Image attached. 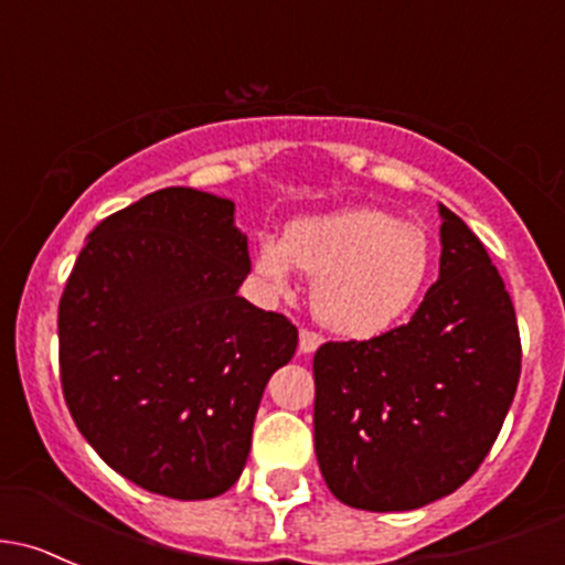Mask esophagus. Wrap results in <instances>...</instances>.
Returning a JSON list of instances; mask_svg holds the SVG:
<instances>
[{
	"label": "esophagus",
	"instance_id": "obj_1",
	"mask_svg": "<svg viewBox=\"0 0 565 565\" xmlns=\"http://www.w3.org/2000/svg\"><path fill=\"white\" fill-rule=\"evenodd\" d=\"M319 347H322V335H319V332L300 330V352L302 354H313Z\"/></svg>",
	"mask_w": 565,
	"mask_h": 565
}]
</instances>
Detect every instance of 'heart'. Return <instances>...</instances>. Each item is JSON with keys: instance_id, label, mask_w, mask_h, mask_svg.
Returning <instances> with one entry per match:
<instances>
[{"instance_id": "1", "label": "heart", "mask_w": 565, "mask_h": 565, "mask_svg": "<svg viewBox=\"0 0 565 565\" xmlns=\"http://www.w3.org/2000/svg\"><path fill=\"white\" fill-rule=\"evenodd\" d=\"M298 270L313 278V311L343 338H376L417 306L433 273V243L419 224L376 207L300 216L281 241L254 246V276L270 298L298 289Z\"/></svg>"}]
</instances>
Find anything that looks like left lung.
<instances>
[{"label":"left lung","mask_w":565,"mask_h":565,"mask_svg":"<svg viewBox=\"0 0 565 565\" xmlns=\"http://www.w3.org/2000/svg\"><path fill=\"white\" fill-rule=\"evenodd\" d=\"M441 259L412 322L313 358V444L330 492L365 512H412L466 484L520 382L503 278L457 213L438 205Z\"/></svg>","instance_id":"1"}]
</instances>
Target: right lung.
<instances>
[{"label":"right lung","mask_w":565,"mask_h":565,"mask_svg":"<svg viewBox=\"0 0 565 565\" xmlns=\"http://www.w3.org/2000/svg\"><path fill=\"white\" fill-rule=\"evenodd\" d=\"M235 203L168 186L99 222L58 302L70 414L105 462L178 501L227 492L298 328L237 295Z\"/></svg>","instance_id":"add662e5"}]
</instances>
